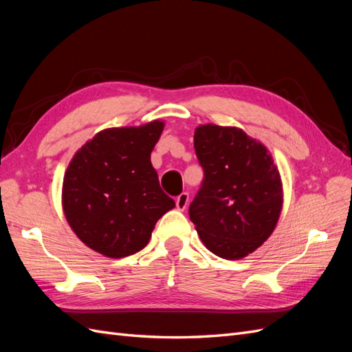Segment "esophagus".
Here are the masks:
<instances>
[{"label":"esophagus","mask_w":352,"mask_h":352,"mask_svg":"<svg viewBox=\"0 0 352 352\" xmlns=\"http://www.w3.org/2000/svg\"><path fill=\"white\" fill-rule=\"evenodd\" d=\"M188 202H189V195H188L186 192L180 194V195L176 198V208H177L179 211H184V210H186V207H188Z\"/></svg>","instance_id":"obj_1"}]
</instances>
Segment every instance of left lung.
Returning <instances> with one entry per match:
<instances>
[{
	"label": "left lung",
	"mask_w": 352,
	"mask_h": 352,
	"mask_svg": "<svg viewBox=\"0 0 352 352\" xmlns=\"http://www.w3.org/2000/svg\"><path fill=\"white\" fill-rule=\"evenodd\" d=\"M194 146L206 175L189 206L199 239L217 257H247L270 238L279 221V168L267 146L235 126L199 124Z\"/></svg>",
	"instance_id": "1"
}]
</instances>
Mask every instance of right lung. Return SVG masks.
Instances as JSON below:
<instances>
[{"mask_svg":"<svg viewBox=\"0 0 352 352\" xmlns=\"http://www.w3.org/2000/svg\"><path fill=\"white\" fill-rule=\"evenodd\" d=\"M163 129V120L104 129L74 153L66 168V220L87 247L105 257L142 250L158 219L175 208L151 164Z\"/></svg>","mask_w":352,"mask_h":352,"instance_id":"1","label":"right lung"}]
</instances>
